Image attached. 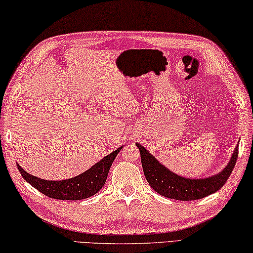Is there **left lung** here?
<instances>
[{
  "instance_id": "left-lung-1",
  "label": "left lung",
  "mask_w": 253,
  "mask_h": 253,
  "mask_svg": "<svg viewBox=\"0 0 253 253\" xmlns=\"http://www.w3.org/2000/svg\"><path fill=\"white\" fill-rule=\"evenodd\" d=\"M135 144L140 150L141 163L150 187L163 197L180 201L198 200L210 196L223 187L236 165L239 149L238 143L228 165L219 173L208 178L191 179L174 173L169 168L157 160V158L150 153L143 145L138 142Z\"/></svg>"
}]
</instances>
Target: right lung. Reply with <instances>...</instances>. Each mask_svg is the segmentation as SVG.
Masks as SVG:
<instances>
[{
  "label": "right lung",
  "mask_w": 253,
  "mask_h": 253,
  "mask_svg": "<svg viewBox=\"0 0 253 253\" xmlns=\"http://www.w3.org/2000/svg\"><path fill=\"white\" fill-rule=\"evenodd\" d=\"M122 148L123 145L114 150L113 152H111L103 159H101L99 162H96L94 166H92L88 170L65 180L54 181L40 179L26 172L19 163H17V169L25 181H28L33 188L45 194L48 198L71 201L83 200V199L94 196L103 188L110 168Z\"/></svg>",
  "instance_id": "1"
}]
</instances>
